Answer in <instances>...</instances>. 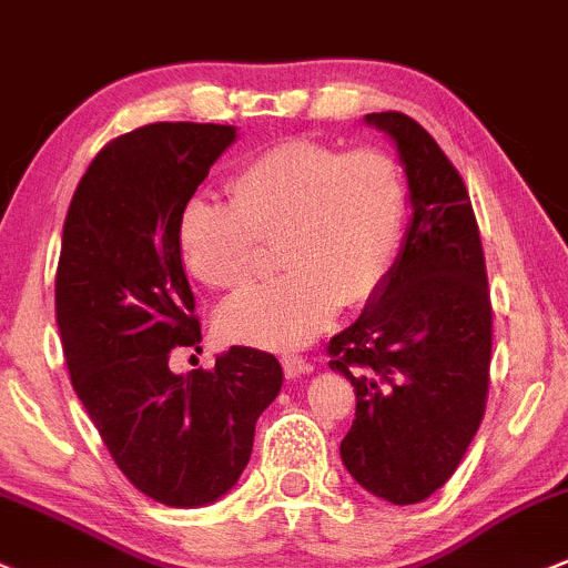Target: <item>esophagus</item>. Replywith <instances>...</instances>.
<instances>
[{
	"instance_id": "esophagus-1",
	"label": "esophagus",
	"mask_w": 568,
	"mask_h": 568,
	"mask_svg": "<svg viewBox=\"0 0 568 568\" xmlns=\"http://www.w3.org/2000/svg\"><path fill=\"white\" fill-rule=\"evenodd\" d=\"M283 369H285V377L296 379L302 377L304 372H310V364L302 358V355H283Z\"/></svg>"
}]
</instances>
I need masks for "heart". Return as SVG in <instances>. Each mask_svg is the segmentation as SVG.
<instances>
[{"label": "heart", "mask_w": 568, "mask_h": 568, "mask_svg": "<svg viewBox=\"0 0 568 568\" xmlns=\"http://www.w3.org/2000/svg\"><path fill=\"white\" fill-rule=\"evenodd\" d=\"M232 204L193 196L178 213V251L199 283L240 291L280 242L288 274L232 298L217 315L229 342L294 351L336 310L364 307L394 272L407 180L379 148L342 151L310 136L274 142L229 180Z\"/></svg>", "instance_id": "b5f03b06"}]
</instances>
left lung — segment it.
<instances>
[{"label":"left lung","instance_id":"obj_1","mask_svg":"<svg viewBox=\"0 0 568 568\" xmlns=\"http://www.w3.org/2000/svg\"><path fill=\"white\" fill-rule=\"evenodd\" d=\"M366 123L396 142L413 221L385 288L328 342V366L355 390L339 453L361 488L417 504L453 477L483 423L494 313L456 166L404 112H372Z\"/></svg>","mask_w":568,"mask_h":568}]
</instances>
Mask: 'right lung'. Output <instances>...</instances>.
<instances>
[{"label": "right lung", "instance_id": "add662e5", "mask_svg": "<svg viewBox=\"0 0 568 568\" xmlns=\"http://www.w3.org/2000/svg\"><path fill=\"white\" fill-rule=\"evenodd\" d=\"M234 140V126L189 121L115 136L78 183L61 236L55 323L72 388L118 469L166 507L234 488L283 385L272 353L240 345L213 369H170L174 347L202 351L178 213Z\"/></svg>", "mask_w": 568, "mask_h": 568}]
</instances>
